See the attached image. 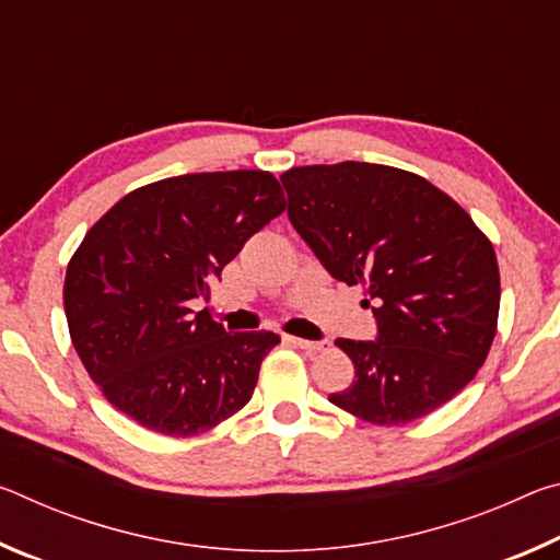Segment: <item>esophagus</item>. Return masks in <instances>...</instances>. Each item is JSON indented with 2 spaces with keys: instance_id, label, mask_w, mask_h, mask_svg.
Listing matches in <instances>:
<instances>
[{
  "instance_id": "34e87169",
  "label": "esophagus",
  "mask_w": 560,
  "mask_h": 560,
  "mask_svg": "<svg viewBox=\"0 0 560 560\" xmlns=\"http://www.w3.org/2000/svg\"><path fill=\"white\" fill-rule=\"evenodd\" d=\"M287 340L291 346L306 350V353H320V350H326V340H306V338H293V336H287Z\"/></svg>"
}]
</instances>
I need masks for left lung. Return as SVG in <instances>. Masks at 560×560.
<instances>
[{
  "label": "left lung",
  "mask_w": 560,
  "mask_h": 560,
  "mask_svg": "<svg viewBox=\"0 0 560 560\" xmlns=\"http://www.w3.org/2000/svg\"><path fill=\"white\" fill-rule=\"evenodd\" d=\"M289 220L324 269L363 283L375 340L336 343L355 381L328 400L375 424H405L452 400L497 334L494 246L462 207L405 170L373 163L291 167Z\"/></svg>",
  "instance_id": "1"
}]
</instances>
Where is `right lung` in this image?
Segmentation results:
<instances>
[{"mask_svg": "<svg viewBox=\"0 0 560 560\" xmlns=\"http://www.w3.org/2000/svg\"><path fill=\"white\" fill-rule=\"evenodd\" d=\"M287 210L271 173L167 177L122 197L66 269L71 340L93 383L130 420L170 438L205 432L249 402L271 330L226 334L192 301L252 234Z\"/></svg>", "mask_w": 560, "mask_h": 560, "instance_id": "add662e5", "label": "right lung"}]
</instances>
